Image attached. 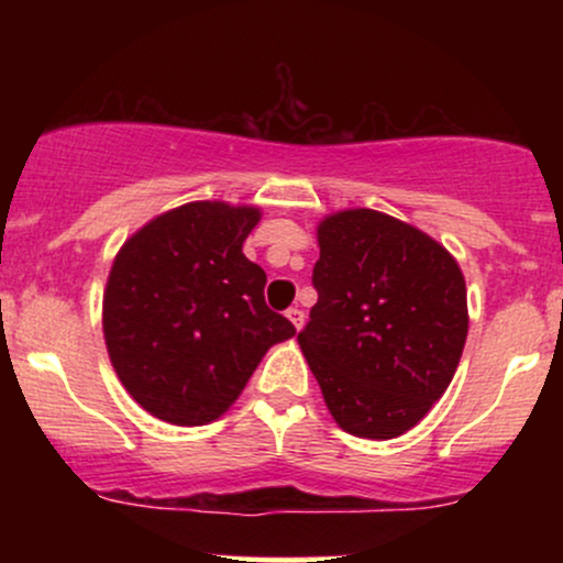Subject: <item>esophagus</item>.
Instances as JSON below:
<instances>
[{
	"label": "esophagus",
	"mask_w": 563,
	"mask_h": 563,
	"mask_svg": "<svg viewBox=\"0 0 563 563\" xmlns=\"http://www.w3.org/2000/svg\"><path fill=\"white\" fill-rule=\"evenodd\" d=\"M286 318H288L290 322H294L296 331H301V328H303V312H301L299 307H290L288 312H286Z\"/></svg>",
	"instance_id": "esophagus-1"
}]
</instances>
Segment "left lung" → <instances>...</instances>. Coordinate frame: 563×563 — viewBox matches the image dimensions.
<instances>
[{"instance_id":"left-lung-1","label":"left lung","mask_w":563,"mask_h":563,"mask_svg":"<svg viewBox=\"0 0 563 563\" xmlns=\"http://www.w3.org/2000/svg\"><path fill=\"white\" fill-rule=\"evenodd\" d=\"M320 260L299 346L341 429L394 439L448 391L468 335L455 256L384 211L346 209L318 224Z\"/></svg>"}]
</instances>
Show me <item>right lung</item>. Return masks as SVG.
Instances as JSON below:
<instances>
[{"label":"right lung","mask_w":563,"mask_h":563,"mask_svg":"<svg viewBox=\"0 0 563 563\" xmlns=\"http://www.w3.org/2000/svg\"><path fill=\"white\" fill-rule=\"evenodd\" d=\"M256 206L192 200L164 211L115 254L102 333L115 376L174 426L217 421L269 346L296 328L264 303L267 275L243 254Z\"/></svg>","instance_id":"add662e5"}]
</instances>
